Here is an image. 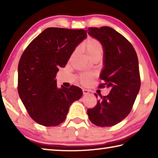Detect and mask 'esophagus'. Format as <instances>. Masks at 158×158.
<instances>
[{
  "instance_id": "esophagus-1",
  "label": "esophagus",
  "mask_w": 158,
  "mask_h": 158,
  "mask_svg": "<svg viewBox=\"0 0 158 158\" xmlns=\"http://www.w3.org/2000/svg\"><path fill=\"white\" fill-rule=\"evenodd\" d=\"M83 93H84V95H87V94H89V90H87V89H83Z\"/></svg>"
}]
</instances>
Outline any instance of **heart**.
<instances>
[{
	"mask_svg": "<svg viewBox=\"0 0 158 158\" xmlns=\"http://www.w3.org/2000/svg\"><path fill=\"white\" fill-rule=\"evenodd\" d=\"M81 49L88 58H90L98 53H102L103 50L102 45L98 40L89 37L81 45ZM96 77L94 72L88 71L81 73L79 75V81L84 85L90 84Z\"/></svg>",
	"mask_w": 158,
	"mask_h": 158,
	"instance_id": "1",
	"label": "heart"
}]
</instances>
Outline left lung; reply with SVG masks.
<instances>
[{
  "label": "left lung",
  "instance_id": "1",
  "mask_svg": "<svg viewBox=\"0 0 158 158\" xmlns=\"http://www.w3.org/2000/svg\"><path fill=\"white\" fill-rule=\"evenodd\" d=\"M87 32L100 42L104 50V68L100 77L105 83L99 87L111 89L108 95H100V100L94 108L88 109L87 114L95 125L113 126L130 113L139 91L137 55L132 44L114 28L91 27Z\"/></svg>",
  "mask_w": 158,
  "mask_h": 158
}]
</instances>
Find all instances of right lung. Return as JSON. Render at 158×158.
I'll return each instance as SVG.
<instances>
[{
	"instance_id": "add662e5",
	"label": "right lung",
	"mask_w": 158,
	"mask_h": 158,
	"mask_svg": "<svg viewBox=\"0 0 158 158\" xmlns=\"http://www.w3.org/2000/svg\"><path fill=\"white\" fill-rule=\"evenodd\" d=\"M86 31L48 28L26 47L18 65V93L31 118L44 126L65 121L69 107L82 95L80 88L62 85L55 79L76 47L86 37Z\"/></svg>"
}]
</instances>
